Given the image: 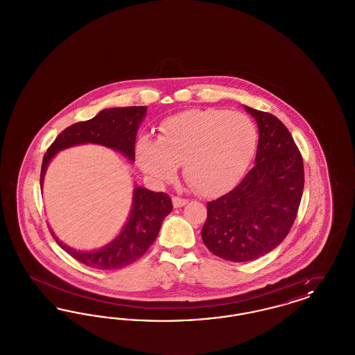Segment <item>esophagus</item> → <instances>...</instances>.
Masks as SVG:
<instances>
[{
    "mask_svg": "<svg viewBox=\"0 0 355 355\" xmlns=\"http://www.w3.org/2000/svg\"><path fill=\"white\" fill-rule=\"evenodd\" d=\"M187 203V200L181 198V197H173V206L174 207H182Z\"/></svg>",
    "mask_w": 355,
    "mask_h": 355,
    "instance_id": "obj_1",
    "label": "esophagus"
}]
</instances>
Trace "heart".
Wrapping results in <instances>:
<instances>
[{
	"label": "heart",
	"instance_id": "b5f03b06",
	"mask_svg": "<svg viewBox=\"0 0 355 355\" xmlns=\"http://www.w3.org/2000/svg\"><path fill=\"white\" fill-rule=\"evenodd\" d=\"M255 146L257 129L246 114L196 109L165 119L158 139L139 138L137 155L142 169L158 182L171 181L182 164L189 185L216 194L242 175Z\"/></svg>",
	"mask_w": 355,
	"mask_h": 355
}]
</instances>
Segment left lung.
Wrapping results in <instances>:
<instances>
[{"instance_id":"obj_1","label":"left lung","mask_w":355,"mask_h":355,"mask_svg":"<svg viewBox=\"0 0 355 355\" xmlns=\"http://www.w3.org/2000/svg\"><path fill=\"white\" fill-rule=\"evenodd\" d=\"M259 139L255 164L238 185L207 202L202 241L217 257L253 261L286 238L304 193L302 155L286 126L270 113L245 106Z\"/></svg>"}]
</instances>
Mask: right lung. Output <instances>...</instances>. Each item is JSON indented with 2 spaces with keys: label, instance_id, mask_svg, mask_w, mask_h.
I'll use <instances>...</instances> for the list:
<instances>
[{
  "label": "right lung",
  "instance_id": "right-lung-1",
  "mask_svg": "<svg viewBox=\"0 0 355 355\" xmlns=\"http://www.w3.org/2000/svg\"><path fill=\"white\" fill-rule=\"evenodd\" d=\"M146 106L105 109L94 119L73 123L62 130L44 155L40 178L41 187L51 158L70 146L98 144L117 150L135 162V135L139 123L146 116ZM171 210L173 203L166 193H154L145 187L135 186L128 222L119 236L101 249L80 252L61 242L51 230V233L58 246L81 263L98 270H116L133 263L148 252L158 236L162 220Z\"/></svg>",
  "mask_w": 355,
  "mask_h": 355
}]
</instances>
